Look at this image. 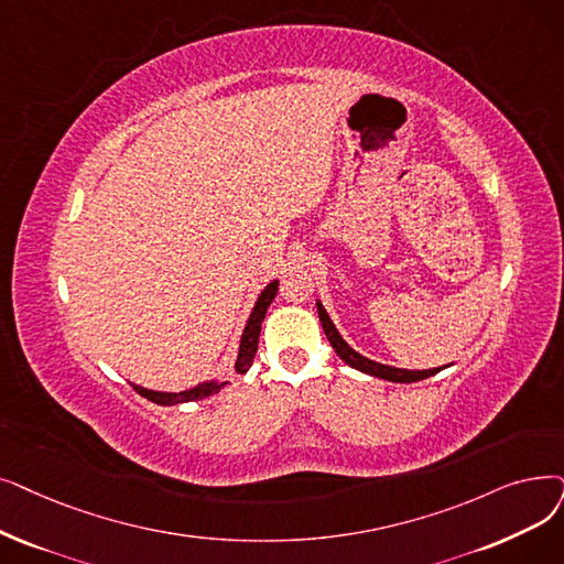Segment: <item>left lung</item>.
<instances>
[{"instance_id": "1", "label": "left lung", "mask_w": 564, "mask_h": 564, "mask_svg": "<svg viewBox=\"0 0 564 564\" xmlns=\"http://www.w3.org/2000/svg\"><path fill=\"white\" fill-rule=\"evenodd\" d=\"M317 315H321V323H323V329H325V336L329 338L332 348L336 350V355L350 364L352 369L361 371V373H369V376H376V378H384V380H391V382H417V380H424L429 376H435L443 369H429V371H405V369H394V366H384V364H378L373 359H366L361 357L359 352H355L346 340L340 338V334L336 332L334 323L329 321L327 311L323 308V304L317 302Z\"/></svg>"}]
</instances>
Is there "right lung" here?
Instances as JSON below:
<instances>
[{
	"label": "right lung",
	"mask_w": 564,
	"mask_h": 564,
	"mask_svg": "<svg viewBox=\"0 0 564 564\" xmlns=\"http://www.w3.org/2000/svg\"><path fill=\"white\" fill-rule=\"evenodd\" d=\"M276 290H279V283L272 281L262 290V295L256 302V308H253V313L249 317L247 329H243V334H241V346H239V355H237V364H235L237 373H247L251 369L253 357L258 352L260 325L264 321V313H267L269 304H272V300L276 297ZM224 387H226V382H205V384H198V387H193V389H184V391H177V394H173V391H152V389H144V387L133 384V389L138 391L140 397H144L147 401H152V403H159V405H175V403H186V401H200L205 397L218 394V391H221Z\"/></svg>",
	"instance_id": "add662e5"
}]
</instances>
